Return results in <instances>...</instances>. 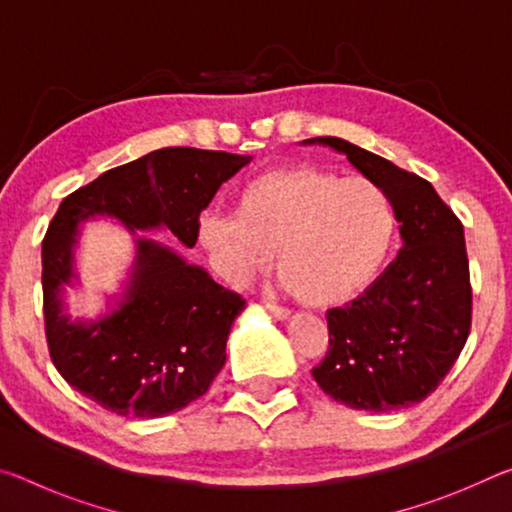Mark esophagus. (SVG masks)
<instances>
[{"label":"esophagus","mask_w":512,"mask_h":512,"mask_svg":"<svg viewBox=\"0 0 512 512\" xmlns=\"http://www.w3.org/2000/svg\"><path fill=\"white\" fill-rule=\"evenodd\" d=\"M266 311H268V314H271L273 318H277V320H287V318L291 316V311H289L287 307L273 305V302H268V305H266Z\"/></svg>","instance_id":"1"}]
</instances>
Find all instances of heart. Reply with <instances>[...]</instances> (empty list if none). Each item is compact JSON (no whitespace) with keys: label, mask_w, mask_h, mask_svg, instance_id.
I'll use <instances>...</instances> for the list:
<instances>
[{"label":"heart","mask_w":512,"mask_h":512,"mask_svg":"<svg viewBox=\"0 0 512 512\" xmlns=\"http://www.w3.org/2000/svg\"><path fill=\"white\" fill-rule=\"evenodd\" d=\"M198 239L228 282L244 287L275 255L293 296L329 307L375 280L391 253L395 212L375 180L302 164L250 180L237 214H205Z\"/></svg>","instance_id":"1"}]
</instances>
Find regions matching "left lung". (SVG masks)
<instances>
[{"mask_svg": "<svg viewBox=\"0 0 512 512\" xmlns=\"http://www.w3.org/2000/svg\"><path fill=\"white\" fill-rule=\"evenodd\" d=\"M348 155L391 198L402 248L345 307L327 311L329 348L311 370L350 409L386 413L422 402L461 354L472 325L463 223L427 180L341 137H311Z\"/></svg>", "mask_w": 512, "mask_h": 512, "instance_id": "obj_1", "label": "left lung"}]
</instances>
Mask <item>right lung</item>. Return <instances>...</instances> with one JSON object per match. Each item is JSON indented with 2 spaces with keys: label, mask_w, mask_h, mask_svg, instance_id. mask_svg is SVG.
Instances as JSON below:
<instances>
[{
  "label": "right lung",
  "mask_w": 512,
  "mask_h": 512,
  "mask_svg": "<svg viewBox=\"0 0 512 512\" xmlns=\"http://www.w3.org/2000/svg\"><path fill=\"white\" fill-rule=\"evenodd\" d=\"M250 155L169 146L101 173L63 198L42 241V298L51 361L69 386L124 418H162L207 393L246 300L176 250L137 237L126 289L97 320H72L79 228L97 216L124 228H167L194 248L198 216Z\"/></svg>",
  "instance_id": "obj_1"
}]
</instances>
